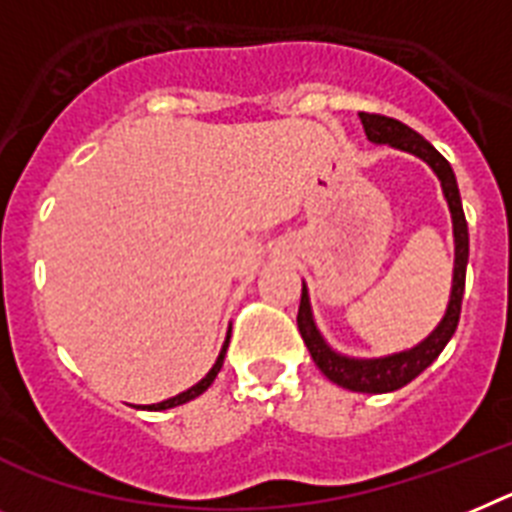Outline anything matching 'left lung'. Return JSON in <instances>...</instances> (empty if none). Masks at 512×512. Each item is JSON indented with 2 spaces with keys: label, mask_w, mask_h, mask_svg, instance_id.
I'll use <instances>...</instances> for the list:
<instances>
[{
  "label": "left lung",
  "mask_w": 512,
  "mask_h": 512,
  "mask_svg": "<svg viewBox=\"0 0 512 512\" xmlns=\"http://www.w3.org/2000/svg\"><path fill=\"white\" fill-rule=\"evenodd\" d=\"M364 124V132L372 143L390 145V148L406 150L414 153L422 161L432 166L437 174L448 200L450 216H453V236H455V268H453V291H450V302L445 309V317L440 320L432 333L424 338L419 346L401 354L380 356V359H351L338 351H333L320 336V330L312 317V307H309V291L302 283V302H299V315H296V325L302 333L304 343H307L312 362L320 367V372L328 377L330 382H336L341 388L354 390V393H393V390L409 385L414 377H419L429 364L435 362L442 349L448 346L453 338L455 328H458V317H461V302H463V286H466V263H468V226L466 216H463L461 192L455 184V174L450 169V163L435 150V145L427 143L419 132L406 127L398 119L382 117V114H359Z\"/></svg>",
  "instance_id": "left-lung-1"
}]
</instances>
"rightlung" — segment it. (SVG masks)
<instances>
[{
	"mask_svg": "<svg viewBox=\"0 0 512 512\" xmlns=\"http://www.w3.org/2000/svg\"><path fill=\"white\" fill-rule=\"evenodd\" d=\"M229 338H231V330H229V336H226V343H223L221 354H218L216 364H213V367H210L208 375H205L203 380L197 382V385H192V388H190V390H184V393L174 395V398H169V401L150 403V406H137V409H145V411H166V409H174V406H182V403L192 401V398H197V395H203L205 390L210 388V382L216 380V375H218V372H221V367H223V356H226V349H229Z\"/></svg>",
	"mask_w": 512,
	"mask_h": 512,
	"instance_id": "right-lung-1",
	"label": "right lung"
}]
</instances>
